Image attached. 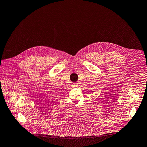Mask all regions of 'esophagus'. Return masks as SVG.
<instances>
[{"label":"esophagus","mask_w":147,"mask_h":147,"mask_svg":"<svg viewBox=\"0 0 147 147\" xmlns=\"http://www.w3.org/2000/svg\"><path fill=\"white\" fill-rule=\"evenodd\" d=\"M72 86H73L74 88L78 87V84L77 83H74V84H73V85H72Z\"/></svg>","instance_id":"esophagus-1"}]
</instances>
